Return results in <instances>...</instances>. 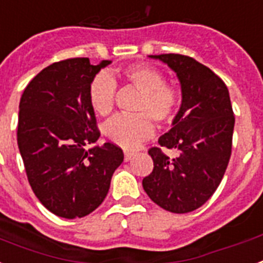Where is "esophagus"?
<instances>
[{
  "instance_id": "esophagus-1",
  "label": "esophagus",
  "mask_w": 263,
  "mask_h": 263,
  "mask_svg": "<svg viewBox=\"0 0 263 263\" xmlns=\"http://www.w3.org/2000/svg\"><path fill=\"white\" fill-rule=\"evenodd\" d=\"M123 155H125V161H129V160H132V157L134 156V153L130 151H125L123 152Z\"/></svg>"
}]
</instances>
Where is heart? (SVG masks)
Here are the masks:
<instances>
[{
  "label": "heart",
  "mask_w": 263,
  "mask_h": 263,
  "mask_svg": "<svg viewBox=\"0 0 263 263\" xmlns=\"http://www.w3.org/2000/svg\"><path fill=\"white\" fill-rule=\"evenodd\" d=\"M130 87L140 92L133 116H117L105 126L110 142L132 149L153 134V122L165 126L175 119L180 106V91L165 82V75L147 63H136L117 71ZM117 83L108 73H98L88 86V102L98 116L107 117L114 110Z\"/></svg>",
  "instance_id": "1"
}]
</instances>
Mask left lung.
<instances>
[{
  "label": "left lung",
  "mask_w": 263,
  "mask_h": 263,
  "mask_svg": "<svg viewBox=\"0 0 263 263\" xmlns=\"http://www.w3.org/2000/svg\"><path fill=\"white\" fill-rule=\"evenodd\" d=\"M151 58L177 73L183 102L173 127L160 137V146L147 151L153 171L142 186L161 208L186 214L204 204L222 181L231 157L235 116L229 88L208 67L179 53ZM162 147L177 148L180 155L169 159Z\"/></svg>",
  "instance_id": "1"
}]
</instances>
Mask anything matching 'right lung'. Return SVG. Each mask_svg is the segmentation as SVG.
I'll return each instance as SVG.
<instances>
[{
  "label": "right lung",
  "instance_id": "obj_1",
  "mask_svg": "<svg viewBox=\"0 0 263 263\" xmlns=\"http://www.w3.org/2000/svg\"><path fill=\"white\" fill-rule=\"evenodd\" d=\"M103 60L66 59L45 67L20 99L17 144L32 191L47 210L66 219L83 218L105 200L112 173L123 161L118 145L99 138L88 86Z\"/></svg>",
  "mask_w": 263,
  "mask_h": 263
}]
</instances>
